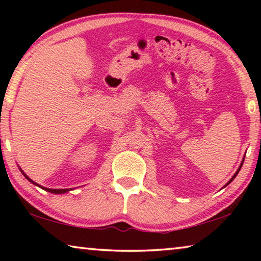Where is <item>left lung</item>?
Returning a JSON list of instances; mask_svg holds the SVG:
<instances>
[{
    "label": "left lung",
    "instance_id": "8db88e82",
    "mask_svg": "<svg viewBox=\"0 0 261 261\" xmlns=\"http://www.w3.org/2000/svg\"><path fill=\"white\" fill-rule=\"evenodd\" d=\"M243 162H244V160H243V161H242V163H241V166H240V168H238V170H237V171H236V174H235V175H233V176H232V178H231V179H230V180H229V182H228V184H229V183H230V182H232V179H233V178H235V177H236V176H237V174H238V171H240V170H241V168H242V165H243ZM228 184H227V185H228Z\"/></svg>",
    "mask_w": 261,
    "mask_h": 261
}]
</instances>
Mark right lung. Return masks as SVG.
I'll list each match as a JSON object with an SVG mask.
<instances>
[{
	"mask_svg": "<svg viewBox=\"0 0 261 261\" xmlns=\"http://www.w3.org/2000/svg\"><path fill=\"white\" fill-rule=\"evenodd\" d=\"M24 174V173H23ZM24 176L26 178H28L31 183H33V184H35V185H38L37 183H34L32 179H30L28 176H26L25 174H24ZM38 187H40V185H38ZM40 188H42L43 190H46V191H48V192H51V193H65V192H68V191H70L69 189H47V188H43V187H40Z\"/></svg>",
	"mask_w": 261,
	"mask_h": 261,
	"instance_id": "obj_1",
	"label": "right lung"
}]
</instances>
